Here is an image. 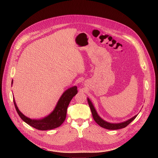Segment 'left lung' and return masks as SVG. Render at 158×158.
Returning a JSON list of instances; mask_svg holds the SVG:
<instances>
[{"mask_svg":"<svg viewBox=\"0 0 158 158\" xmlns=\"http://www.w3.org/2000/svg\"><path fill=\"white\" fill-rule=\"evenodd\" d=\"M87 102L89 106L90 109H91L92 114H93V119H94V121H96V123L99 125L101 127H104L105 129H110V130H116V129H122L124 128L125 127H126L127 125H129L135 118H136L137 115H136L135 116H134L133 118H132L131 119L121 123H118V124H112V123H109L107 122H106L105 121H104L103 119H102L98 114V113L96 112L92 102H91L89 99H87Z\"/></svg>","mask_w":158,"mask_h":158,"instance_id":"left-lung-1","label":"left lung"}]
</instances>
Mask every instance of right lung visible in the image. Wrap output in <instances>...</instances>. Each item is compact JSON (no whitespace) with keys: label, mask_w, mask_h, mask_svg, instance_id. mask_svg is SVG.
<instances>
[{"label":"right lung","mask_w":158,"mask_h":158,"mask_svg":"<svg viewBox=\"0 0 158 158\" xmlns=\"http://www.w3.org/2000/svg\"><path fill=\"white\" fill-rule=\"evenodd\" d=\"M77 93V88L76 86L67 89L60 97L55 109L52 113L48 117L40 120H32L26 117L19 110L14 99V104L19 116L27 124L41 131L50 130L59 127L64 123L66 118L67 107H68L71 99Z\"/></svg>","instance_id":"1"}]
</instances>
